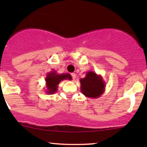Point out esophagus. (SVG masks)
<instances>
[{
    "label": "esophagus",
    "mask_w": 147,
    "mask_h": 147,
    "mask_svg": "<svg viewBox=\"0 0 147 147\" xmlns=\"http://www.w3.org/2000/svg\"><path fill=\"white\" fill-rule=\"evenodd\" d=\"M71 76H72V78H73V80H75L76 78V74H74V73H72Z\"/></svg>",
    "instance_id": "obj_1"
}]
</instances>
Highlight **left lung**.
<instances>
[{"instance_id": "obj_1", "label": "left lung", "mask_w": 147, "mask_h": 147, "mask_svg": "<svg viewBox=\"0 0 147 147\" xmlns=\"http://www.w3.org/2000/svg\"><path fill=\"white\" fill-rule=\"evenodd\" d=\"M81 84V92L86 97L98 98L105 91L106 84L101 75L96 72L89 71L86 73V77L80 80Z\"/></svg>"}]
</instances>
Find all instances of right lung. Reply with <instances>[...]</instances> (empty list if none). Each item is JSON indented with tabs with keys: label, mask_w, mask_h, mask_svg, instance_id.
<instances>
[{
	"label": "right lung",
	"mask_w": 147,
	"mask_h": 147,
	"mask_svg": "<svg viewBox=\"0 0 147 147\" xmlns=\"http://www.w3.org/2000/svg\"><path fill=\"white\" fill-rule=\"evenodd\" d=\"M72 77L69 74H57L56 71H51L47 74L45 78L46 93L47 94H53L57 92L59 84L63 80H71Z\"/></svg>",
	"instance_id": "1"
}]
</instances>
